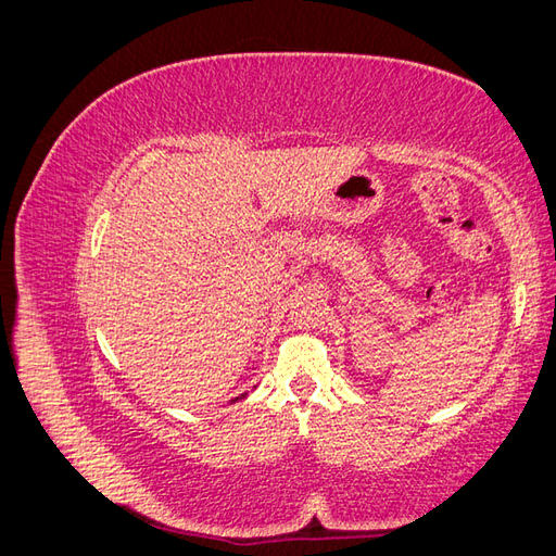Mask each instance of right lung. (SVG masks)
<instances>
[{
	"mask_svg": "<svg viewBox=\"0 0 556 556\" xmlns=\"http://www.w3.org/2000/svg\"><path fill=\"white\" fill-rule=\"evenodd\" d=\"M243 396H245V394H243ZM233 401H239V399H233Z\"/></svg>",
	"mask_w": 556,
	"mask_h": 556,
	"instance_id": "add662e5",
	"label": "right lung"
}]
</instances>
